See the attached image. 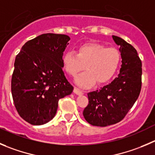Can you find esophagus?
Masks as SVG:
<instances>
[{"label":"esophagus","instance_id":"esophagus-1","mask_svg":"<svg viewBox=\"0 0 155 155\" xmlns=\"http://www.w3.org/2000/svg\"><path fill=\"white\" fill-rule=\"evenodd\" d=\"M74 93L75 94H77V95H82V94H83V92L77 87H74Z\"/></svg>","mask_w":155,"mask_h":155}]
</instances>
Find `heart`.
<instances>
[{
  "mask_svg": "<svg viewBox=\"0 0 155 155\" xmlns=\"http://www.w3.org/2000/svg\"><path fill=\"white\" fill-rule=\"evenodd\" d=\"M120 60L121 54L117 48L89 43L79 47L77 53L66 51L62 57V64L72 77L83 70L84 65L86 71L77 77L74 81L80 87L88 88L96 81L102 84L110 80L117 70Z\"/></svg>",
  "mask_w": 155,
  "mask_h": 155,
  "instance_id": "heart-1",
  "label": "heart"
}]
</instances>
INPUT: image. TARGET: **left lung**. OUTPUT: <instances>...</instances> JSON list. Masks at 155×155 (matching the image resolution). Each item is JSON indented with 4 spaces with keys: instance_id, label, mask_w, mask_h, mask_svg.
<instances>
[{
    "instance_id": "8db88e82",
    "label": "left lung",
    "mask_w": 155,
    "mask_h": 155,
    "mask_svg": "<svg viewBox=\"0 0 155 155\" xmlns=\"http://www.w3.org/2000/svg\"><path fill=\"white\" fill-rule=\"evenodd\" d=\"M119 45L122 58L117 78L101 90L88 93L89 104L83 115L92 126H110L119 123L126 116L135 101L141 87V61L135 48L124 39L113 36Z\"/></svg>"
}]
</instances>
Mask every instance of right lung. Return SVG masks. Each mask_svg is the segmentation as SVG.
<instances>
[{"mask_svg": "<svg viewBox=\"0 0 155 155\" xmlns=\"http://www.w3.org/2000/svg\"><path fill=\"white\" fill-rule=\"evenodd\" d=\"M70 37L45 33L28 41L14 62L11 91L20 116L34 126L54 118L58 101L70 95L73 86L62 70V56Z\"/></svg>", "mask_w": 155, "mask_h": 155, "instance_id": "obj_1", "label": "right lung"}]
</instances>
